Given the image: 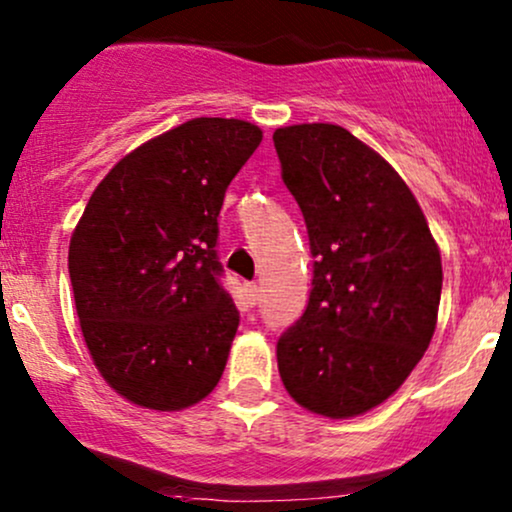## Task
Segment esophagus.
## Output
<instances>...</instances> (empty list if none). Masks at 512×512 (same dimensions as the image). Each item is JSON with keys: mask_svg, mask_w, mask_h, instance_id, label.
Here are the masks:
<instances>
[{"mask_svg": "<svg viewBox=\"0 0 512 512\" xmlns=\"http://www.w3.org/2000/svg\"><path fill=\"white\" fill-rule=\"evenodd\" d=\"M245 291H248V298H250L252 305L260 301V286H257V284H245Z\"/></svg>", "mask_w": 512, "mask_h": 512, "instance_id": "1", "label": "esophagus"}]
</instances>
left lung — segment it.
<instances>
[{
    "mask_svg": "<svg viewBox=\"0 0 512 512\" xmlns=\"http://www.w3.org/2000/svg\"><path fill=\"white\" fill-rule=\"evenodd\" d=\"M274 149L315 257L308 305L276 342L281 383L315 414L358 416L385 402L431 344L438 245L395 168L349 129L281 127Z\"/></svg>",
    "mask_w": 512,
    "mask_h": 512,
    "instance_id": "obj_1",
    "label": "left lung"
}]
</instances>
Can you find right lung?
<instances>
[{"mask_svg": "<svg viewBox=\"0 0 512 512\" xmlns=\"http://www.w3.org/2000/svg\"><path fill=\"white\" fill-rule=\"evenodd\" d=\"M262 142L243 120L195 117L122 158L69 243L81 332L108 385L178 411L214 390L240 313L223 289L219 211Z\"/></svg>", "mask_w": 512, "mask_h": 512, "instance_id": "right-lung-1", "label": "right lung"}]
</instances>
